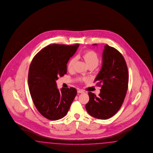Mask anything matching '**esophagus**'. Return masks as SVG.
I'll return each mask as SVG.
<instances>
[{
  "label": "esophagus",
  "instance_id": "1",
  "mask_svg": "<svg viewBox=\"0 0 153 153\" xmlns=\"http://www.w3.org/2000/svg\"><path fill=\"white\" fill-rule=\"evenodd\" d=\"M84 92V91H82V90H80V89L77 91V93H83Z\"/></svg>",
  "mask_w": 153,
  "mask_h": 153
}]
</instances>
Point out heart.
Returning <instances> with one entry per match:
<instances>
[{"label": "heart", "instance_id": "1", "mask_svg": "<svg viewBox=\"0 0 153 153\" xmlns=\"http://www.w3.org/2000/svg\"><path fill=\"white\" fill-rule=\"evenodd\" d=\"M82 58L85 60L89 68H94L98 66L99 64V57L97 53L92 50H86L81 55ZM76 62V59L72 58L68 61L67 64V69L69 71H72L74 69V64ZM80 82L85 81L86 78L79 77L78 79Z\"/></svg>", "mask_w": 153, "mask_h": 153}]
</instances>
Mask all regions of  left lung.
Listing matches in <instances>:
<instances>
[{
  "label": "left lung",
  "mask_w": 153,
  "mask_h": 153,
  "mask_svg": "<svg viewBox=\"0 0 153 153\" xmlns=\"http://www.w3.org/2000/svg\"><path fill=\"white\" fill-rule=\"evenodd\" d=\"M94 82L101 86L98 97L88 93L89 101L86 109L92 117L106 120L121 108L128 88V69L122 54L108 44L105 45L102 67Z\"/></svg>",
  "instance_id": "1"
}]
</instances>
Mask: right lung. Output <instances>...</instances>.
Wrapping results in <instances>:
<instances>
[{"label":"right lung","mask_w":153,"mask_h":153,"mask_svg":"<svg viewBox=\"0 0 153 153\" xmlns=\"http://www.w3.org/2000/svg\"><path fill=\"white\" fill-rule=\"evenodd\" d=\"M79 44H51L34 56L28 72V86L32 100L39 112L47 119L55 121L65 116L76 89L57 88L56 80L67 74V64Z\"/></svg>","instance_id":"add662e5"}]
</instances>
